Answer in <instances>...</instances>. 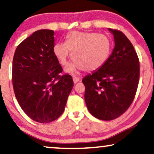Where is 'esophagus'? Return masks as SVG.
<instances>
[{
	"label": "esophagus",
	"instance_id": "34e87169",
	"mask_svg": "<svg viewBox=\"0 0 154 154\" xmlns=\"http://www.w3.org/2000/svg\"><path fill=\"white\" fill-rule=\"evenodd\" d=\"M72 79H73V82H74V83L76 84V83H77L79 81L80 78L79 77H77V76H73L72 77Z\"/></svg>",
	"mask_w": 154,
	"mask_h": 154
}]
</instances>
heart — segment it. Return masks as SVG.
Masks as SVG:
<instances>
[{
    "mask_svg": "<svg viewBox=\"0 0 154 154\" xmlns=\"http://www.w3.org/2000/svg\"><path fill=\"white\" fill-rule=\"evenodd\" d=\"M111 50V40L105 35L78 31L70 32L66 36V42L57 43L54 47V53L62 66L68 64L72 53L74 61L66 69L70 73L81 69L98 70L107 61Z\"/></svg>",
    "mask_w": 154,
    "mask_h": 154,
    "instance_id": "obj_1",
    "label": "heart"
}]
</instances>
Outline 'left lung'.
<instances>
[{"instance_id": "8db88e82", "label": "left lung", "mask_w": 154, "mask_h": 154, "mask_svg": "<svg viewBox=\"0 0 154 154\" xmlns=\"http://www.w3.org/2000/svg\"><path fill=\"white\" fill-rule=\"evenodd\" d=\"M115 47L105 64L83 78L86 105L93 116L103 121L115 119L128 109L135 98L140 79V63L128 38L109 29Z\"/></svg>"}]
</instances>
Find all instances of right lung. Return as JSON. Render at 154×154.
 Instances as JSON below:
<instances>
[{
	"mask_svg": "<svg viewBox=\"0 0 154 154\" xmlns=\"http://www.w3.org/2000/svg\"><path fill=\"white\" fill-rule=\"evenodd\" d=\"M54 32L37 31L22 41L12 62V84L16 98L31 119L47 123L59 117L74 86L64 74L54 53Z\"/></svg>",
	"mask_w": 154,
	"mask_h": 154,
	"instance_id": "add662e5",
	"label": "right lung"
}]
</instances>
